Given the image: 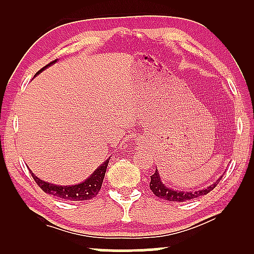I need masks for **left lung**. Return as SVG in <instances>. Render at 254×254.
I'll return each instance as SVG.
<instances>
[{"label":"left lung","mask_w":254,"mask_h":254,"mask_svg":"<svg viewBox=\"0 0 254 254\" xmlns=\"http://www.w3.org/2000/svg\"><path fill=\"white\" fill-rule=\"evenodd\" d=\"M221 180V178H220ZM220 180L214 182L212 185H209L208 188L202 189V190L199 191H178L174 190V189L168 188L167 185L162 183L161 178H160L158 169H155V173L151 176V183H149V188L153 191L156 197L168 200V201H187V200H191L194 198H198L200 195H205L213 190L214 188L216 187L217 183H219Z\"/></svg>","instance_id":"obj_1"}]
</instances>
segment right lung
I'll use <instances>...</instances> for the list:
<instances>
[{
	"label": "right lung",
	"instance_id": "add662e5",
	"mask_svg": "<svg viewBox=\"0 0 254 254\" xmlns=\"http://www.w3.org/2000/svg\"><path fill=\"white\" fill-rule=\"evenodd\" d=\"M56 60L47 64V65L42 67L40 71H38L37 74L40 73L41 71H44L46 69V67L52 65V64H54ZM109 160L110 158L107 159L102 164H100L98 169H95L94 173H93L90 177L86 178L84 182H81V183L76 185H66V187H64V185L52 184L48 183V182L42 181L40 178L35 176L31 170L30 171L32 177H33V180L35 181V183H37L39 187H40L41 190L46 192V193L55 195V197H59L61 199L71 200V201H81V200L93 199L96 194H98L100 189H101L103 178H105V174Z\"/></svg>",
	"mask_w": 254,
	"mask_h": 254
}]
</instances>
